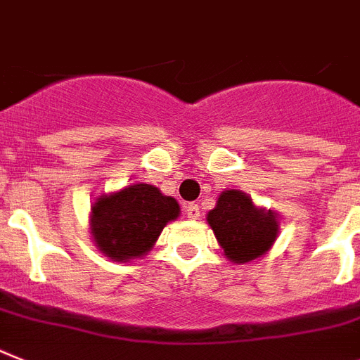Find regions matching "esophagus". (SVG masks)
Wrapping results in <instances>:
<instances>
[{"instance_id": "obj_1", "label": "esophagus", "mask_w": 360, "mask_h": 360, "mask_svg": "<svg viewBox=\"0 0 360 360\" xmlns=\"http://www.w3.org/2000/svg\"><path fill=\"white\" fill-rule=\"evenodd\" d=\"M185 214H186V217H188V219H198V217H199V207H198V205H194V203L186 205Z\"/></svg>"}]
</instances>
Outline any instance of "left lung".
Wrapping results in <instances>:
<instances>
[{
  "label": "left lung",
  "mask_w": 360,
  "mask_h": 360,
  "mask_svg": "<svg viewBox=\"0 0 360 360\" xmlns=\"http://www.w3.org/2000/svg\"><path fill=\"white\" fill-rule=\"evenodd\" d=\"M208 226L229 262L238 265L264 258L280 232L278 214L265 210L241 190H225L207 214Z\"/></svg>",
  "instance_id": "8db88e82"
}]
</instances>
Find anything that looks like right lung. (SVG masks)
<instances>
[{
  "instance_id": "right-lung-1",
  "label": "right lung",
  "mask_w": 360,
  "mask_h": 360,
  "mask_svg": "<svg viewBox=\"0 0 360 360\" xmlns=\"http://www.w3.org/2000/svg\"><path fill=\"white\" fill-rule=\"evenodd\" d=\"M179 203L146 183H134L93 201L89 234L111 262L143 258L155 245L166 223L177 219Z\"/></svg>"
}]
</instances>
